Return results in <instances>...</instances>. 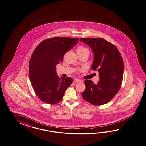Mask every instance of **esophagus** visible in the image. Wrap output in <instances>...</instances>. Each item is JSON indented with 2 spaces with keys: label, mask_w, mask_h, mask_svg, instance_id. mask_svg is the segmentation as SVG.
<instances>
[{
  "label": "esophagus",
  "mask_w": 146,
  "mask_h": 146,
  "mask_svg": "<svg viewBox=\"0 0 146 146\" xmlns=\"http://www.w3.org/2000/svg\"><path fill=\"white\" fill-rule=\"evenodd\" d=\"M73 81L74 82H76V83L81 82V81L80 79H78V78H74V80H73Z\"/></svg>",
  "instance_id": "34e87169"
}]
</instances>
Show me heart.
<instances>
[{
  "mask_svg": "<svg viewBox=\"0 0 146 146\" xmlns=\"http://www.w3.org/2000/svg\"><path fill=\"white\" fill-rule=\"evenodd\" d=\"M77 53H86L89 54V50L88 48H86V47L83 46H79L78 49L76 50Z\"/></svg>",
  "mask_w": 146,
  "mask_h": 146,
  "instance_id": "heart-1",
  "label": "heart"
}]
</instances>
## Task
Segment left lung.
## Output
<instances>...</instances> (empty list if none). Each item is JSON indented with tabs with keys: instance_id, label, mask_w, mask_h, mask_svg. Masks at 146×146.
I'll list each match as a JSON object with an SVG mask.
<instances>
[{
	"instance_id": "8db88e82",
	"label": "left lung",
	"mask_w": 146,
	"mask_h": 146,
	"mask_svg": "<svg viewBox=\"0 0 146 146\" xmlns=\"http://www.w3.org/2000/svg\"><path fill=\"white\" fill-rule=\"evenodd\" d=\"M80 41L92 50L94 58L91 68L99 73V81L95 84L86 80V90L82 98L95 106L109 102L120 89L124 72L121 54L112 44L101 38H82Z\"/></svg>"
}]
</instances>
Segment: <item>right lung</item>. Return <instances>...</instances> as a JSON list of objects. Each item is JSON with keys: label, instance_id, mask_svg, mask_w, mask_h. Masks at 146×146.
I'll use <instances>...</instances> for the list:
<instances>
[{"label": "right lung", "instance_id": "add662e5", "mask_svg": "<svg viewBox=\"0 0 146 146\" xmlns=\"http://www.w3.org/2000/svg\"><path fill=\"white\" fill-rule=\"evenodd\" d=\"M78 41V38L54 37L43 40L33 52L29 63V76L36 95L43 102L53 104L60 102L73 82L70 77L60 78L56 66Z\"/></svg>", "mask_w": 146, "mask_h": 146}]
</instances>
